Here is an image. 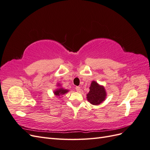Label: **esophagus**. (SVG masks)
Here are the masks:
<instances>
[{"label":"esophagus","instance_id":"34e87169","mask_svg":"<svg viewBox=\"0 0 150 150\" xmlns=\"http://www.w3.org/2000/svg\"><path fill=\"white\" fill-rule=\"evenodd\" d=\"M76 89L77 91V92H78V93H80L81 91V89L79 86H77V87H76Z\"/></svg>","mask_w":150,"mask_h":150}]
</instances>
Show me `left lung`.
<instances>
[{"instance_id":"left-lung-1","label":"left lung","mask_w":150,"mask_h":150,"mask_svg":"<svg viewBox=\"0 0 150 150\" xmlns=\"http://www.w3.org/2000/svg\"><path fill=\"white\" fill-rule=\"evenodd\" d=\"M87 94L88 101L93 105H98L105 100L106 92L104 86L98 84L96 81H92Z\"/></svg>"}]
</instances>
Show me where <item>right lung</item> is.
<instances>
[{"instance_id":"1","label":"right lung","mask_w":150,"mask_h":150,"mask_svg":"<svg viewBox=\"0 0 150 150\" xmlns=\"http://www.w3.org/2000/svg\"><path fill=\"white\" fill-rule=\"evenodd\" d=\"M58 86H61L59 84H58ZM69 91L67 90V89H64L63 88H58L57 89L56 91H54V94L56 95V96H60V95H62V94H64L66 93H67Z\"/></svg>"}]
</instances>
